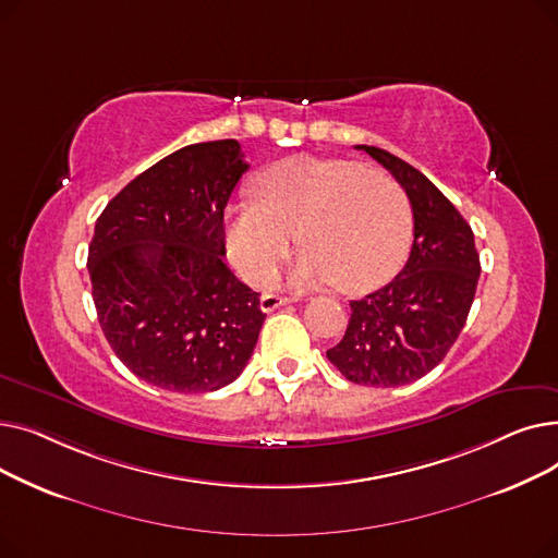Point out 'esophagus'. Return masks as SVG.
<instances>
[{"mask_svg": "<svg viewBox=\"0 0 558 558\" xmlns=\"http://www.w3.org/2000/svg\"><path fill=\"white\" fill-rule=\"evenodd\" d=\"M294 299H289V296H280V294H262L259 296V310L262 312H274L276 307H282V305H287V303H291Z\"/></svg>", "mask_w": 558, "mask_h": 558, "instance_id": "esophagus-1", "label": "esophagus"}]
</instances>
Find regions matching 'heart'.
Masks as SVG:
<instances>
[{
    "label": "heart",
    "mask_w": 558,
    "mask_h": 558,
    "mask_svg": "<svg viewBox=\"0 0 558 558\" xmlns=\"http://www.w3.org/2000/svg\"><path fill=\"white\" fill-rule=\"evenodd\" d=\"M294 232L305 246L291 280L343 291L383 284L412 240V208L393 175L337 158H289L264 169L257 198L226 213V248L248 280L269 282Z\"/></svg>",
    "instance_id": "b5f03b06"
}]
</instances>
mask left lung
I'll return each instance as SVG.
<instances>
[{
	"label": "left lung",
	"mask_w": 558,
	"mask_h": 558,
	"mask_svg": "<svg viewBox=\"0 0 558 558\" xmlns=\"http://www.w3.org/2000/svg\"><path fill=\"white\" fill-rule=\"evenodd\" d=\"M412 203L414 244L404 269L383 289L350 301L343 339L328 350L341 375L366 387L416 383L457 341L482 274L475 234L427 175L398 156L360 144Z\"/></svg>",
	"instance_id": "1"
}]
</instances>
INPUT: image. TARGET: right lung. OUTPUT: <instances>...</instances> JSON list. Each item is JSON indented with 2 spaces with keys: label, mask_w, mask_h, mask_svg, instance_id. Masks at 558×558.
<instances>
[{
  "label": "right lung",
  "mask_w": 558,
  "mask_h": 558,
  "mask_svg": "<svg viewBox=\"0 0 558 558\" xmlns=\"http://www.w3.org/2000/svg\"><path fill=\"white\" fill-rule=\"evenodd\" d=\"M246 169L238 140L183 146L142 171L97 219L87 274L99 326L144 383L217 391L253 355L267 314L223 262V208Z\"/></svg>",
  "instance_id": "add662e5"
}]
</instances>
